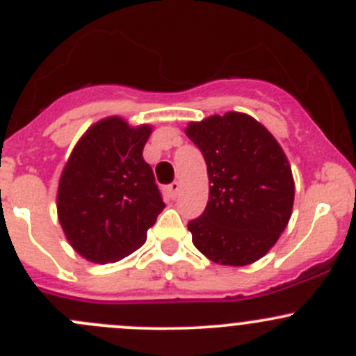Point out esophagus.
Segmentation results:
<instances>
[{
    "label": "esophagus",
    "mask_w": 356,
    "mask_h": 356,
    "mask_svg": "<svg viewBox=\"0 0 356 356\" xmlns=\"http://www.w3.org/2000/svg\"><path fill=\"white\" fill-rule=\"evenodd\" d=\"M165 189H167V193L172 196V198H175V196L179 195V189H181V184H179L177 181H174V182H172V184H168Z\"/></svg>",
    "instance_id": "obj_1"
}]
</instances>
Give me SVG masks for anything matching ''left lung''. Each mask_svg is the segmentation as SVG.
<instances>
[{
  "label": "left lung",
  "instance_id": "8db88e82",
  "mask_svg": "<svg viewBox=\"0 0 356 356\" xmlns=\"http://www.w3.org/2000/svg\"><path fill=\"white\" fill-rule=\"evenodd\" d=\"M186 134L203 153L211 184L207 208L188 224L193 243L215 264L260 260L293 211L294 181L284 152L260 122L238 111L191 122Z\"/></svg>",
  "mask_w": 356,
  "mask_h": 356
}]
</instances>
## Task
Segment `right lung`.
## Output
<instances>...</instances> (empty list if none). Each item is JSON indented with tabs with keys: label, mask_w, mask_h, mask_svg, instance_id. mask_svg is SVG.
Listing matches in <instances>:
<instances>
[{
	"label": "right lung",
	"mask_w": 356,
	"mask_h": 356,
	"mask_svg": "<svg viewBox=\"0 0 356 356\" xmlns=\"http://www.w3.org/2000/svg\"><path fill=\"white\" fill-rule=\"evenodd\" d=\"M149 125L120 117L96 122L79 139L62 172L56 196L68 243L95 264L118 261L139 250L165 208L143 148Z\"/></svg>",
	"instance_id": "right-lung-1"
}]
</instances>
